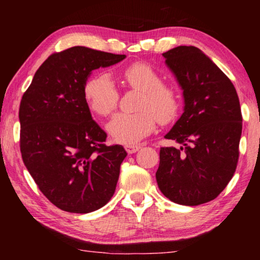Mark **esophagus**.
Listing matches in <instances>:
<instances>
[{"label":"esophagus","instance_id":"esophagus-1","mask_svg":"<svg viewBox=\"0 0 260 260\" xmlns=\"http://www.w3.org/2000/svg\"><path fill=\"white\" fill-rule=\"evenodd\" d=\"M140 149L139 146H135V144H126L125 146V150L128 153H134Z\"/></svg>","mask_w":260,"mask_h":260}]
</instances>
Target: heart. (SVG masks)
Returning <instances> with one entry per match:
<instances>
[{"instance_id":"1","label":"heart","mask_w":260,"mask_h":260,"mask_svg":"<svg viewBox=\"0 0 260 260\" xmlns=\"http://www.w3.org/2000/svg\"><path fill=\"white\" fill-rule=\"evenodd\" d=\"M121 81L129 89L141 91L134 113H119L107 128L113 140L121 143L138 142L155 129L157 120L167 125L175 120L180 98L173 87L161 83V77L151 65L135 61L119 72ZM83 96L91 111L108 117L119 104L120 93L107 73H95L85 81Z\"/></svg>"}]
</instances>
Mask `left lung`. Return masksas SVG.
<instances>
[{"mask_svg":"<svg viewBox=\"0 0 260 260\" xmlns=\"http://www.w3.org/2000/svg\"><path fill=\"white\" fill-rule=\"evenodd\" d=\"M183 89L184 112L165 135L156 180L170 201L200 205L214 200L234 175L242 134L240 100L225 73L192 46L162 54Z\"/></svg>","mask_w":260,"mask_h":260,"instance_id":"obj_1","label":"left lung"}]
</instances>
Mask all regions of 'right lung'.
Segmentation results:
<instances>
[{"label":"right lung","instance_id":"obj_1","mask_svg":"<svg viewBox=\"0 0 260 260\" xmlns=\"http://www.w3.org/2000/svg\"><path fill=\"white\" fill-rule=\"evenodd\" d=\"M125 57L79 46L54 52L21 98V158L43 195L67 212H93L116 190L127 153L104 143L107 133L91 118L83 85L93 70Z\"/></svg>","mask_w":260,"mask_h":260}]
</instances>
